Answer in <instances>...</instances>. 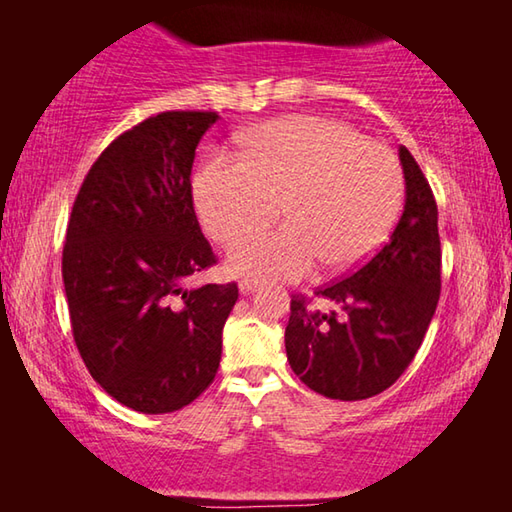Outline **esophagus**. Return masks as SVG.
<instances>
[{
  "mask_svg": "<svg viewBox=\"0 0 512 512\" xmlns=\"http://www.w3.org/2000/svg\"><path fill=\"white\" fill-rule=\"evenodd\" d=\"M255 289H257V280H253V277H244V280L239 282L241 293H253Z\"/></svg>",
  "mask_w": 512,
  "mask_h": 512,
  "instance_id": "esophagus-1",
  "label": "esophagus"
}]
</instances>
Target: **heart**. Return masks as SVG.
I'll return each mask as SVG.
<instances>
[{
    "instance_id": "1",
    "label": "heart",
    "mask_w": 512,
    "mask_h": 512,
    "mask_svg": "<svg viewBox=\"0 0 512 512\" xmlns=\"http://www.w3.org/2000/svg\"><path fill=\"white\" fill-rule=\"evenodd\" d=\"M207 235L230 241L282 212L289 223L230 246L228 268L253 280H298L320 259L332 271L375 253L402 203V171L384 144L323 117H287L255 128L244 160L207 158L194 180Z\"/></svg>"
}]
</instances>
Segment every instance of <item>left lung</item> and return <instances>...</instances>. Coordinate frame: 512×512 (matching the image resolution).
<instances>
[{
    "label": "left lung",
    "instance_id": "left-lung-1",
    "mask_svg": "<svg viewBox=\"0 0 512 512\" xmlns=\"http://www.w3.org/2000/svg\"><path fill=\"white\" fill-rule=\"evenodd\" d=\"M406 201L388 244L316 296H293L284 345L291 370L329 400H368L393 386L420 350L440 298L438 207L418 162L400 146Z\"/></svg>",
    "mask_w": 512,
    "mask_h": 512
}]
</instances>
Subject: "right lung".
Here are the masks:
<instances>
[{
    "label": "right lung",
    "instance_id": "obj_1",
    "mask_svg": "<svg viewBox=\"0 0 512 512\" xmlns=\"http://www.w3.org/2000/svg\"><path fill=\"white\" fill-rule=\"evenodd\" d=\"M216 112H160L119 135L85 176L69 216L63 282L76 348L128 409L158 415L214 381L235 282L187 289L212 266L192 198L196 146Z\"/></svg>",
    "mask_w": 512,
    "mask_h": 512
}]
</instances>
